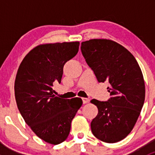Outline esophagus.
Returning a JSON list of instances; mask_svg holds the SVG:
<instances>
[{"mask_svg": "<svg viewBox=\"0 0 155 155\" xmlns=\"http://www.w3.org/2000/svg\"><path fill=\"white\" fill-rule=\"evenodd\" d=\"M89 101H90V100H89V98H85V97L82 98V102H83L84 104H87V103H88Z\"/></svg>", "mask_w": 155, "mask_h": 155, "instance_id": "esophagus-1", "label": "esophagus"}]
</instances>
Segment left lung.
Returning <instances> with one entry per match:
<instances>
[{
	"instance_id": "1",
	"label": "left lung",
	"mask_w": 155,
	"mask_h": 155,
	"mask_svg": "<svg viewBox=\"0 0 155 155\" xmlns=\"http://www.w3.org/2000/svg\"><path fill=\"white\" fill-rule=\"evenodd\" d=\"M81 51L99 82H108L111 97L91 102L98 114L91 123L92 134L108 143L121 141L130 133L145 101V82L137 60L116 42L94 39L82 42Z\"/></svg>"
}]
</instances>
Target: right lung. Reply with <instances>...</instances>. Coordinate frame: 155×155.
Masks as SVG:
<instances>
[{
	"label": "right lung",
	"instance_id": "add662e5",
	"mask_svg": "<svg viewBox=\"0 0 155 155\" xmlns=\"http://www.w3.org/2000/svg\"><path fill=\"white\" fill-rule=\"evenodd\" d=\"M79 46V42L40 45L29 51L17 72L14 88L18 110L34 134L50 144L66 140L82 104L81 98L56 97L52 89L61 83L64 66Z\"/></svg>",
	"mask_w": 155,
	"mask_h": 155
}]
</instances>
